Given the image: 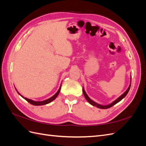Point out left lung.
<instances>
[{
  "label": "left lung",
  "instance_id": "left-lung-1",
  "mask_svg": "<svg viewBox=\"0 0 146 146\" xmlns=\"http://www.w3.org/2000/svg\"><path fill=\"white\" fill-rule=\"evenodd\" d=\"M130 86H131V83L130 84V85H129V88H128V89L126 90L125 92H123V93L120 97H119V98H118L116 100H114V102H112L111 104H109V105H102L97 104L96 102H94L93 100H92L89 98V97L88 96V95L86 94V92L85 91V90H84V88H83V94H84V96H85V99H86V100H87V101L88 102H89L90 104H91L92 105H93V106H95V107H98V108H101V109H107V108H110V107H113V105L116 104L117 103L119 102H120L122 99L124 98L125 97L127 96V94H128V92H129V90H130Z\"/></svg>",
  "mask_w": 146,
  "mask_h": 146
}]
</instances>
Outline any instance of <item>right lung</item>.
Listing matches in <instances>:
<instances>
[{"label": "right lung", "instance_id": "1", "mask_svg": "<svg viewBox=\"0 0 146 146\" xmlns=\"http://www.w3.org/2000/svg\"><path fill=\"white\" fill-rule=\"evenodd\" d=\"M61 85H60V88H59V90H58V91H57L56 93H55V94H54V96H53L52 97H51L50 98H49V99H47V100H43V101H34V100H31V99H27V98H24V97H23V96H21L18 92V94L22 97V98H23L25 100H27L28 102H29L30 104H31L32 105H37V106H39V105H46V104H49V103H50L52 101H53L54 100H55V99H56V98L57 96H58V94L60 93V90H61ZM16 89V88H15ZM17 91V90H16Z\"/></svg>", "mask_w": 146, "mask_h": 146}]
</instances>
